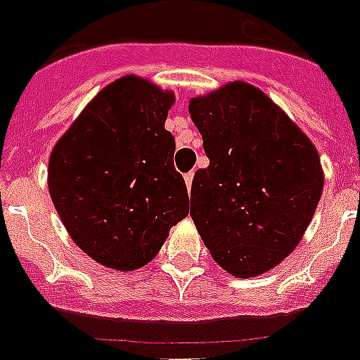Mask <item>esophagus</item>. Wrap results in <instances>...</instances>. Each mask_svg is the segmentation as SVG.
Returning a JSON list of instances; mask_svg holds the SVG:
<instances>
[{
	"label": "esophagus",
	"mask_w": 360,
	"mask_h": 360,
	"mask_svg": "<svg viewBox=\"0 0 360 360\" xmlns=\"http://www.w3.org/2000/svg\"><path fill=\"white\" fill-rule=\"evenodd\" d=\"M192 181H194V172H188V174L185 175V183H186V188H192Z\"/></svg>",
	"instance_id": "obj_1"
}]
</instances>
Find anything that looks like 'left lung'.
<instances>
[{
	"label": "left lung",
	"mask_w": 360,
	"mask_h": 360,
	"mask_svg": "<svg viewBox=\"0 0 360 360\" xmlns=\"http://www.w3.org/2000/svg\"><path fill=\"white\" fill-rule=\"evenodd\" d=\"M210 165L195 172L190 216L226 273L258 276L302 240L322 195L320 157L265 93L245 82L190 101Z\"/></svg>",
	"instance_id": "1"
}]
</instances>
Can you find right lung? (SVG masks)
<instances>
[{
	"label": "right lung",
	"mask_w": 360,
	"mask_h": 360,
	"mask_svg": "<svg viewBox=\"0 0 360 360\" xmlns=\"http://www.w3.org/2000/svg\"><path fill=\"white\" fill-rule=\"evenodd\" d=\"M174 93L134 75L104 87L54 146L49 192L69 236L105 267L153 259L188 216V192L165 129Z\"/></svg>",
	"instance_id": "add662e5"
}]
</instances>
